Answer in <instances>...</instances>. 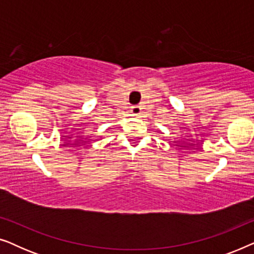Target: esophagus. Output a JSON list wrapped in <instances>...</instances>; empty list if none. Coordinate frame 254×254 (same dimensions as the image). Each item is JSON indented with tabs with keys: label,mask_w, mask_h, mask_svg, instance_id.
Masks as SVG:
<instances>
[{
	"label": "esophagus",
	"mask_w": 254,
	"mask_h": 254,
	"mask_svg": "<svg viewBox=\"0 0 254 254\" xmlns=\"http://www.w3.org/2000/svg\"><path fill=\"white\" fill-rule=\"evenodd\" d=\"M140 112H141V106L140 105L131 106V113H134L135 116H136V114H140Z\"/></svg>",
	"instance_id": "obj_1"
}]
</instances>
